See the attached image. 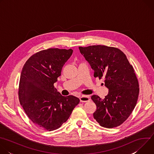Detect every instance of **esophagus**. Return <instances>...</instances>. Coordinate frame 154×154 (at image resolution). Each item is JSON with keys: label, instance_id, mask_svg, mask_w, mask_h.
<instances>
[{"label": "esophagus", "instance_id": "1", "mask_svg": "<svg viewBox=\"0 0 154 154\" xmlns=\"http://www.w3.org/2000/svg\"><path fill=\"white\" fill-rule=\"evenodd\" d=\"M80 100L82 102H86L90 100V96H85L83 95L80 97Z\"/></svg>", "mask_w": 154, "mask_h": 154}]
</instances>
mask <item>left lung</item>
<instances>
[{
	"label": "left lung",
	"mask_w": 154,
	"mask_h": 154,
	"mask_svg": "<svg viewBox=\"0 0 154 154\" xmlns=\"http://www.w3.org/2000/svg\"><path fill=\"white\" fill-rule=\"evenodd\" d=\"M79 48L94 70V77L103 79L109 91L103 99L97 95L91 96L97 106L94 119L105 128L121 125L132 113L140 91L132 65L116 48L97 45Z\"/></svg>",
	"instance_id": "8db88e82"
}]
</instances>
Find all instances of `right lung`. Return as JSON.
I'll return each instance as SVG.
<instances>
[{"instance_id":"add662e5","label":"right lung","mask_w":154,"mask_h":154,"mask_svg":"<svg viewBox=\"0 0 154 154\" xmlns=\"http://www.w3.org/2000/svg\"><path fill=\"white\" fill-rule=\"evenodd\" d=\"M70 49L51 48L32 55L22 70L18 96L29 118L48 131L60 127L80 102L74 96H63L54 86L72 54Z\"/></svg>"}]
</instances>
